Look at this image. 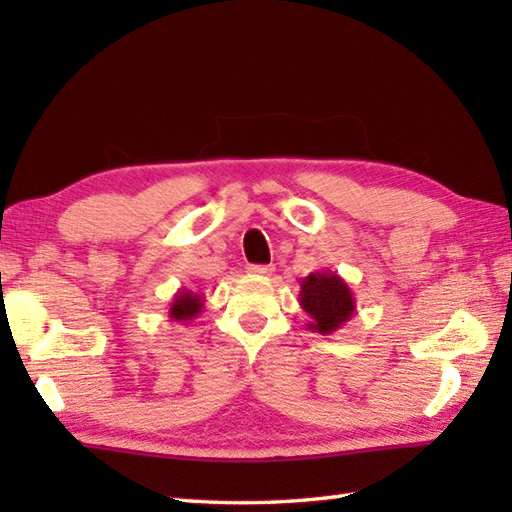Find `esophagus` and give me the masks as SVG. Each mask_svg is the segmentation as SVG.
I'll return each instance as SVG.
<instances>
[{"label": "esophagus", "mask_w": 512, "mask_h": 512, "mask_svg": "<svg viewBox=\"0 0 512 512\" xmlns=\"http://www.w3.org/2000/svg\"><path fill=\"white\" fill-rule=\"evenodd\" d=\"M273 266H248V275H257V277H268L273 275Z\"/></svg>", "instance_id": "esophagus-1"}]
</instances>
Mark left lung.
Masks as SVG:
<instances>
[{
  "label": "left lung",
  "instance_id": "obj_1",
  "mask_svg": "<svg viewBox=\"0 0 512 512\" xmlns=\"http://www.w3.org/2000/svg\"><path fill=\"white\" fill-rule=\"evenodd\" d=\"M299 303L312 319L308 328L319 334H332L352 319L356 301L345 279L332 270H317L299 281Z\"/></svg>",
  "mask_w": 512,
  "mask_h": 512
}]
</instances>
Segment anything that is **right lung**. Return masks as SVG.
<instances>
[{
    "label": "right lung",
    "mask_w": 512,
    "mask_h": 512,
    "mask_svg": "<svg viewBox=\"0 0 512 512\" xmlns=\"http://www.w3.org/2000/svg\"><path fill=\"white\" fill-rule=\"evenodd\" d=\"M204 308V297L198 295V292H191L187 288H182L176 292L171 306H169V319L171 321H180V323H189L191 319L198 317Z\"/></svg>",
    "instance_id": "right-lung-1"
}]
</instances>
